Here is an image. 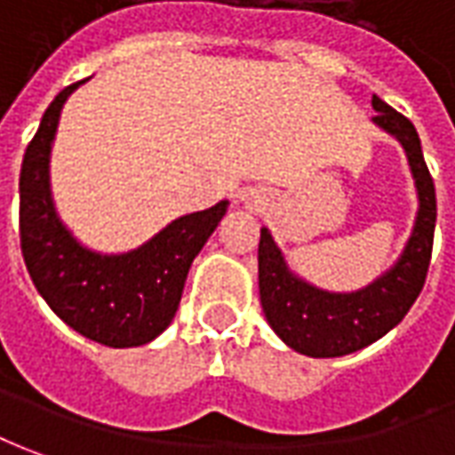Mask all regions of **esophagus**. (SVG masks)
<instances>
[{
  "label": "esophagus",
  "instance_id": "esophagus-1",
  "mask_svg": "<svg viewBox=\"0 0 455 455\" xmlns=\"http://www.w3.org/2000/svg\"><path fill=\"white\" fill-rule=\"evenodd\" d=\"M241 204H246V206H256V204H261V196L259 194H253V191H243L239 196Z\"/></svg>",
  "mask_w": 455,
  "mask_h": 455
}]
</instances>
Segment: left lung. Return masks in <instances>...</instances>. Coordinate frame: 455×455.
<instances>
[{
	"label": "left lung",
	"instance_id": "left-lung-1",
	"mask_svg": "<svg viewBox=\"0 0 455 455\" xmlns=\"http://www.w3.org/2000/svg\"><path fill=\"white\" fill-rule=\"evenodd\" d=\"M371 107L376 111L371 122L403 147L419 199L411 236L396 261L356 291H329L301 279L289 267L271 231L261 227V308L274 333L304 356H346L379 341L409 314L428 274L435 228V188L428 166L423 162L421 139L416 126L403 114L391 109L383 99L373 97Z\"/></svg>",
	"mask_w": 455,
	"mask_h": 455
}]
</instances>
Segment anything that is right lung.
<instances>
[{
    "label": "right lung",
    "mask_w": 455,
    "mask_h": 455,
    "mask_svg": "<svg viewBox=\"0 0 455 455\" xmlns=\"http://www.w3.org/2000/svg\"><path fill=\"white\" fill-rule=\"evenodd\" d=\"M84 82L59 92L24 154L21 256L39 296L69 329L111 348H134L154 341L174 321L191 261L224 219L228 202L179 216L129 251L104 253L82 243L59 216L49 164L61 109Z\"/></svg>",
    "instance_id": "1"
}]
</instances>
